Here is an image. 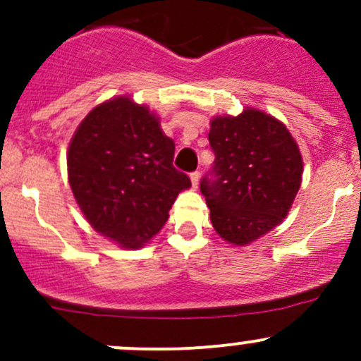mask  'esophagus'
Returning a JSON list of instances; mask_svg holds the SVG:
<instances>
[{"label": "esophagus", "instance_id": "obj_1", "mask_svg": "<svg viewBox=\"0 0 361 361\" xmlns=\"http://www.w3.org/2000/svg\"><path fill=\"white\" fill-rule=\"evenodd\" d=\"M190 180H192V187L199 188V181H201V174H199V171H194V173L190 174Z\"/></svg>", "mask_w": 361, "mask_h": 361}]
</instances>
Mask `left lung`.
<instances>
[{
  "mask_svg": "<svg viewBox=\"0 0 361 361\" xmlns=\"http://www.w3.org/2000/svg\"><path fill=\"white\" fill-rule=\"evenodd\" d=\"M214 164L201 192L211 224L224 241L246 246L278 227L302 183V155L283 122L245 108L211 120Z\"/></svg>",
  "mask_w": 361,
  "mask_h": 361,
  "instance_id": "8db88e82",
  "label": "left lung"
}]
</instances>
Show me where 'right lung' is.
<instances>
[{
    "label": "right lung",
    "instance_id": "add662e5",
    "mask_svg": "<svg viewBox=\"0 0 361 361\" xmlns=\"http://www.w3.org/2000/svg\"><path fill=\"white\" fill-rule=\"evenodd\" d=\"M160 118L129 96L97 104L69 141L68 180L92 228L120 248H143L190 178L173 166Z\"/></svg>",
    "mask_w": 361,
    "mask_h": 361
}]
</instances>
